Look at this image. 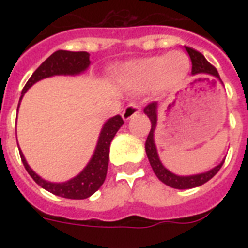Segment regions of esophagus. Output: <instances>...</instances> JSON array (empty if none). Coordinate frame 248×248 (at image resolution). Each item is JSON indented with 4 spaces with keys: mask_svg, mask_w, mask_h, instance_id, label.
Returning <instances> with one entry per match:
<instances>
[{
    "mask_svg": "<svg viewBox=\"0 0 248 248\" xmlns=\"http://www.w3.org/2000/svg\"><path fill=\"white\" fill-rule=\"evenodd\" d=\"M140 113V104L139 103H136V101H132L130 104L126 105V108L124 109V112H122V117H124V120H130L131 117H134L135 114Z\"/></svg>",
    "mask_w": 248,
    "mask_h": 248,
    "instance_id": "esophagus-1",
    "label": "esophagus"
}]
</instances>
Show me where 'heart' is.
Here are the masks:
<instances>
[{"mask_svg": "<svg viewBox=\"0 0 248 248\" xmlns=\"http://www.w3.org/2000/svg\"><path fill=\"white\" fill-rule=\"evenodd\" d=\"M189 58L184 52L155 55L138 60L124 68V76L138 86L155 83L159 90H170L180 85L189 72Z\"/></svg>", "mask_w": 248, "mask_h": 248, "instance_id": "heart-1", "label": "heart"}]
</instances>
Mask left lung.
Returning <instances> with one entry per match:
<instances>
[{
    "instance_id": "left-lung-1",
    "label": "left lung",
    "mask_w": 248,
    "mask_h": 248,
    "mask_svg": "<svg viewBox=\"0 0 248 248\" xmlns=\"http://www.w3.org/2000/svg\"><path fill=\"white\" fill-rule=\"evenodd\" d=\"M185 50L188 51L190 60H192V75L214 76V77L220 79V76L217 71H216V68L212 64L208 63L206 58L200 51H197V50L192 47H188V46H185ZM144 113L149 117L152 124L151 131H149V135H148L147 141H145V152H147L148 159L151 162L152 169H153L157 177L162 183L175 189H190L207 183L210 179H212L216 173L219 172V170L221 169L224 161L212 170L207 171V172L192 175V176H177L175 173L170 172L169 170L166 169L165 166L161 163V161H159L158 153H157V149H155V139H153V132H155V124H157V103L155 101L149 103L144 108Z\"/></svg>"
}]
</instances>
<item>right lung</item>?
Here are the masks:
<instances>
[{"instance_id":"obj_1","label":"right lung","mask_w":248,"mask_h":248,"mask_svg":"<svg viewBox=\"0 0 248 248\" xmlns=\"http://www.w3.org/2000/svg\"><path fill=\"white\" fill-rule=\"evenodd\" d=\"M89 65V52L58 50L52 55L48 56L47 59L45 60L44 63L34 71V73L31 76V78L28 79V82L25 83L24 89L21 91L20 100L25 91L37 81L56 75H78V73L85 71ZM122 124H124V120L121 116L113 117L105 122L91 161L89 162V165L86 166L82 172L69 181L58 184V183H48V181L41 179L29 167L21 151H19L21 162H23L29 175L32 176L33 180L36 181L40 186L46 189L47 192L52 193L55 196L63 197V198H69V200H85V198L93 196L104 183L105 177H107V171H108L110 141Z\"/></svg>"}]
</instances>
